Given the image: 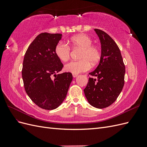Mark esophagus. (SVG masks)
Masks as SVG:
<instances>
[{"label": "esophagus", "mask_w": 147, "mask_h": 147, "mask_svg": "<svg viewBox=\"0 0 147 147\" xmlns=\"http://www.w3.org/2000/svg\"><path fill=\"white\" fill-rule=\"evenodd\" d=\"M72 76H73V77L75 78V77H77L78 76V74H72Z\"/></svg>", "instance_id": "obj_1"}]
</instances>
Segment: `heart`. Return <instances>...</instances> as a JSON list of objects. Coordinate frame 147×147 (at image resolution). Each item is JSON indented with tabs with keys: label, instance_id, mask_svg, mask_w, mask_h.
<instances>
[{
	"label": "heart",
	"instance_id": "b5f03b06",
	"mask_svg": "<svg viewBox=\"0 0 147 147\" xmlns=\"http://www.w3.org/2000/svg\"><path fill=\"white\" fill-rule=\"evenodd\" d=\"M70 45L74 48H81L78 61H73L66 64L64 70L67 72L79 74L86 72L91 68V63L94 65L100 58V51L97 47L92 45V40L85 34L75 35L69 39ZM56 57L60 61H68L70 56V48L66 44L59 42L55 48Z\"/></svg>",
	"mask_w": 147,
	"mask_h": 147
}]
</instances>
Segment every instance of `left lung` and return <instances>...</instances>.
<instances>
[{"label":"left lung","instance_id":"obj_1","mask_svg":"<svg viewBox=\"0 0 147 147\" xmlns=\"http://www.w3.org/2000/svg\"><path fill=\"white\" fill-rule=\"evenodd\" d=\"M101 44V56L97 68L89 75L84 92L92 106L104 109L112 105L121 92L124 84L125 65L117 43L104 31L94 29Z\"/></svg>","mask_w":147,"mask_h":147}]
</instances>
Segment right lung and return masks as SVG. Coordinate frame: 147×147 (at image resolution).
<instances>
[{
	"mask_svg": "<svg viewBox=\"0 0 147 147\" xmlns=\"http://www.w3.org/2000/svg\"><path fill=\"white\" fill-rule=\"evenodd\" d=\"M61 37V34H40L29 46L23 60L25 91L35 104L48 110L63 103L73 79L70 72L57 74L63 67L55 53Z\"/></svg>",
	"mask_w": 147,
	"mask_h": 147,
	"instance_id": "right-lung-1",
	"label": "right lung"
}]
</instances>
